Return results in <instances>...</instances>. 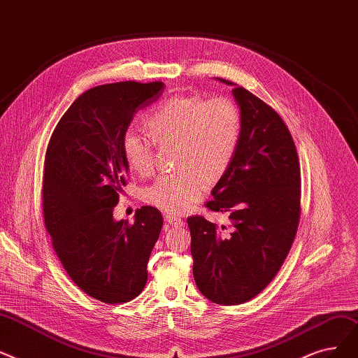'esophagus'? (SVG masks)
Returning <instances> with one entry per match:
<instances>
[{
  "label": "esophagus",
  "instance_id": "obj_1",
  "mask_svg": "<svg viewBox=\"0 0 358 358\" xmlns=\"http://www.w3.org/2000/svg\"><path fill=\"white\" fill-rule=\"evenodd\" d=\"M164 221L170 226H182L183 224V220L178 215H173V214H166Z\"/></svg>",
  "mask_w": 358,
  "mask_h": 358
}]
</instances>
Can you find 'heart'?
<instances>
[{
    "label": "heart",
    "instance_id": "heart-1",
    "mask_svg": "<svg viewBox=\"0 0 358 358\" xmlns=\"http://www.w3.org/2000/svg\"><path fill=\"white\" fill-rule=\"evenodd\" d=\"M148 134L129 128L122 137L127 164L138 175L155 167V140L178 143L175 173L160 175L144 189V201L166 213L179 214L207 192L208 182L226 173L242 134V116L226 97L206 99L198 94L173 96L147 116Z\"/></svg>",
    "mask_w": 358,
    "mask_h": 358
}]
</instances>
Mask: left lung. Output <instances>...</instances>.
I'll return each instance as SVG.
<instances>
[{
	"label": "left lung",
	"instance_id": "8db88e82",
	"mask_svg": "<svg viewBox=\"0 0 358 358\" xmlns=\"http://www.w3.org/2000/svg\"><path fill=\"white\" fill-rule=\"evenodd\" d=\"M242 116L239 147L206 206L230 226L188 218L194 278L217 304H241L274 280L292 249L300 218V163L290 131L259 97L234 83Z\"/></svg>",
	"mask_w": 358,
	"mask_h": 358
}]
</instances>
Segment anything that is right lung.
I'll return each mask as SVG.
<instances>
[{
    "label": "right lung",
    "mask_w": 358,
    "mask_h": 358,
    "mask_svg": "<svg viewBox=\"0 0 358 358\" xmlns=\"http://www.w3.org/2000/svg\"><path fill=\"white\" fill-rule=\"evenodd\" d=\"M162 81H121L84 92L49 140L42 206L45 227L70 278L108 304L137 297L163 226L162 213L141 207L134 223L113 220L129 166L122 137L134 115L156 101Z\"/></svg>",
    "instance_id": "right-lung-1"
}]
</instances>
